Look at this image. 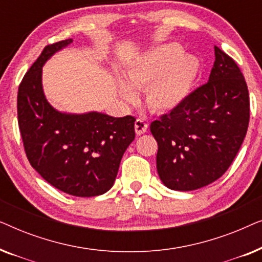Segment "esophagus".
<instances>
[{
  "mask_svg": "<svg viewBox=\"0 0 262 262\" xmlns=\"http://www.w3.org/2000/svg\"><path fill=\"white\" fill-rule=\"evenodd\" d=\"M146 130H148V123L142 118H138L137 120L135 121V131L138 136L145 134Z\"/></svg>",
  "mask_w": 262,
  "mask_h": 262,
  "instance_id": "esophagus-1",
  "label": "esophagus"
}]
</instances>
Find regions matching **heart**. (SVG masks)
Listing matches in <instances>:
<instances>
[{
    "label": "heart",
    "mask_w": 262,
    "mask_h": 262,
    "mask_svg": "<svg viewBox=\"0 0 262 262\" xmlns=\"http://www.w3.org/2000/svg\"><path fill=\"white\" fill-rule=\"evenodd\" d=\"M199 68L194 56L181 52L178 44H166L132 64L126 70V80L134 88L146 87L145 101L152 111L169 112L187 98ZM128 85L120 82V94L126 102L135 103L137 96Z\"/></svg>",
    "instance_id": "heart-1"
}]
</instances>
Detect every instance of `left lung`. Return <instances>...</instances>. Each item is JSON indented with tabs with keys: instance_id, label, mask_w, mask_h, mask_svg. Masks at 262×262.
Instances as JSON below:
<instances>
[{
	"instance_id": "1",
	"label": "left lung",
	"mask_w": 262,
	"mask_h": 262,
	"mask_svg": "<svg viewBox=\"0 0 262 262\" xmlns=\"http://www.w3.org/2000/svg\"><path fill=\"white\" fill-rule=\"evenodd\" d=\"M209 82L152 121L161 181L193 191L220 179L237 155L249 124V94L235 60L214 46Z\"/></svg>"
}]
</instances>
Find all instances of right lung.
Wrapping results in <instances>:
<instances>
[{
    "instance_id": "right-lung-1",
    "label": "right lung",
    "mask_w": 262,
    "mask_h": 262,
    "mask_svg": "<svg viewBox=\"0 0 262 262\" xmlns=\"http://www.w3.org/2000/svg\"><path fill=\"white\" fill-rule=\"evenodd\" d=\"M71 42L46 45L28 69L17 92V121L27 159L44 180L70 195L95 196L113 186L135 139L136 118L67 114L50 105L42 92V66Z\"/></svg>"
}]
</instances>
